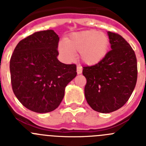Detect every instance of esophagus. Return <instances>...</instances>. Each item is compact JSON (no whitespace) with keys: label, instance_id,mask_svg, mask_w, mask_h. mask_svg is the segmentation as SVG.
<instances>
[{"label":"esophagus","instance_id":"1","mask_svg":"<svg viewBox=\"0 0 146 146\" xmlns=\"http://www.w3.org/2000/svg\"><path fill=\"white\" fill-rule=\"evenodd\" d=\"M82 72V67L80 66H77V74H81Z\"/></svg>","mask_w":146,"mask_h":146}]
</instances>
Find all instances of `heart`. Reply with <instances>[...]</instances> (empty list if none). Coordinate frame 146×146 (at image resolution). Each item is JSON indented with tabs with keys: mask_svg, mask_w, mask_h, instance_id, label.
Wrapping results in <instances>:
<instances>
[{
	"mask_svg": "<svg viewBox=\"0 0 146 146\" xmlns=\"http://www.w3.org/2000/svg\"><path fill=\"white\" fill-rule=\"evenodd\" d=\"M109 38L104 33L96 30H86L73 33L58 45L59 52L69 60L80 52L82 61L87 65H95L107 55L109 49Z\"/></svg>",
	"mask_w": 146,
	"mask_h": 146,
	"instance_id": "obj_1",
	"label": "heart"
}]
</instances>
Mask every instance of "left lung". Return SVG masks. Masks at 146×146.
<instances>
[{"label": "left lung", "mask_w": 146, "mask_h": 146, "mask_svg": "<svg viewBox=\"0 0 146 146\" xmlns=\"http://www.w3.org/2000/svg\"><path fill=\"white\" fill-rule=\"evenodd\" d=\"M111 50L101 61L84 66L85 96L95 111L109 113L123 107L136 86L137 63L129 44L118 33L108 32Z\"/></svg>", "instance_id": "left-lung-1"}]
</instances>
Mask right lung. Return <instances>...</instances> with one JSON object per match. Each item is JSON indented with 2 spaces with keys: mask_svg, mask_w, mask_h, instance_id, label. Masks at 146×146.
<instances>
[{
  "mask_svg": "<svg viewBox=\"0 0 146 146\" xmlns=\"http://www.w3.org/2000/svg\"><path fill=\"white\" fill-rule=\"evenodd\" d=\"M59 37L52 30L36 32L21 40L10 59L13 92L23 106L45 113L55 110L65 88L77 75L75 64L59 61Z\"/></svg>",
  "mask_w": 146,
  "mask_h": 146,
  "instance_id": "obj_1",
  "label": "right lung"
}]
</instances>
